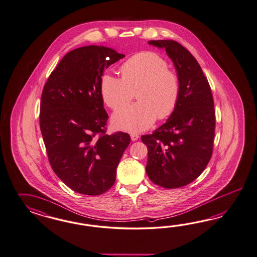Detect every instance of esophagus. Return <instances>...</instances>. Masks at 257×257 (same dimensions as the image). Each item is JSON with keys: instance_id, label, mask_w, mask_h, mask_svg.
Returning a JSON list of instances; mask_svg holds the SVG:
<instances>
[{"instance_id": "obj_1", "label": "esophagus", "mask_w": 257, "mask_h": 257, "mask_svg": "<svg viewBox=\"0 0 257 257\" xmlns=\"http://www.w3.org/2000/svg\"><path fill=\"white\" fill-rule=\"evenodd\" d=\"M139 138H140L139 135H137V134H131V140H132L133 141H136V140H139Z\"/></svg>"}]
</instances>
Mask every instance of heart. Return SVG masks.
I'll list each match as a JSON object with an SVG mask.
<instances>
[{
    "label": "heart",
    "mask_w": 257,
    "mask_h": 257,
    "mask_svg": "<svg viewBox=\"0 0 257 257\" xmlns=\"http://www.w3.org/2000/svg\"><path fill=\"white\" fill-rule=\"evenodd\" d=\"M121 77L109 72L102 74L100 89L110 108L129 102L137 92L136 103L117 110L112 122L115 128L139 133L158 119L170 117L181 94L179 75L169 68L168 61L155 52H141L130 57L120 68Z\"/></svg>",
    "instance_id": "b5f03b06"
}]
</instances>
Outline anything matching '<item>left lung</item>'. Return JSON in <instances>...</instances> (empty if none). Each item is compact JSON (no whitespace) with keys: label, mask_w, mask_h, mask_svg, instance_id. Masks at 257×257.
I'll return each instance as SVG.
<instances>
[{"label":"left lung","mask_w":257,"mask_h":257,"mask_svg":"<svg viewBox=\"0 0 257 257\" xmlns=\"http://www.w3.org/2000/svg\"><path fill=\"white\" fill-rule=\"evenodd\" d=\"M149 44L166 50L179 75L181 94L167 122L141 137L148 148L146 172L157 186L177 188L197 179L211 159L214 100L201 66L185 47L171 39L150 40Z\"/></svg>","instance_id":"8db88e82"}]
</instances>
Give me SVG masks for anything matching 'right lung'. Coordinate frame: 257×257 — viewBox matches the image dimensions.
<instances>
[{
  "instance_id": "right-lung-1",
  "label": "right lung",
  "mask_w": 257,
  "mask_h": 257,
  "mask_svg": "<svg viewBox=\"0 0 257 257\" xmlns=\"http://www.w3.org/2000/svg\"><path fill=\"white\" fill-rule=\"evenodd\" d=\"M106 47L70 51L48 78L41 95L39 125L49 162L64 184L80 194L106 192L131 139L127 133L106 135L101 77L123 58Z\"/></svg>"
}]
</instances>
